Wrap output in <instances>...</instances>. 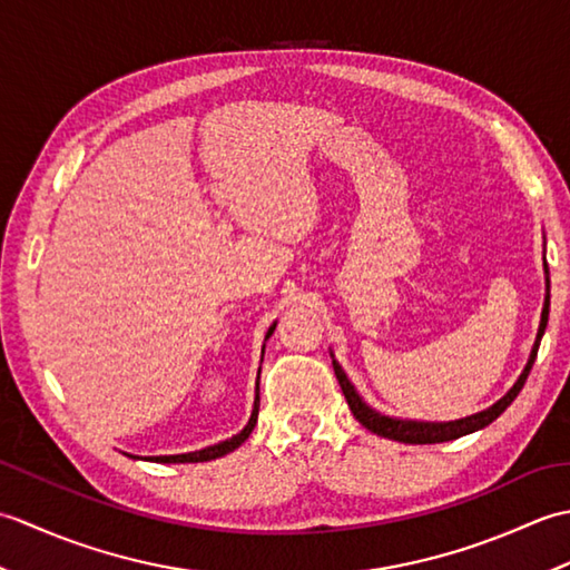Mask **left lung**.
<instances>
[{
	"mask_svg": "<svg viewBox=\"0 0 570 570\" xmlns=\"http://www.w3.org/2000/svg\"><path fill=\"white\" fill-rule=\"evenodd\" d=\"M543 269L549 274V266L547 259H543ZM547 323H549V278H547V301H543V311H541V323H539V333H537V341L534 347H531V355L524 372L519 374V380L514 382V386L510 392H507L500 402H494L490 409L480 411V414H472L465 419H458V421H443V423H433V421H406V419H394V416H384L380 411H374L370 404H365V399H362L355 390V384L347 380L345 370L341 367V362L333 357V370H335V377L341 382V390L347 399V406L353 411V416L365 426L367 431L382 435V439H390V441H399V443H411V445H426V443H443V441H455L460 435H468V433H475L480 429L490 426V423L498 419L502 411L510 406L517 394L522 392V386L529 377L531 365H534L537 353H539V343H541V335L547 331Z\"/></svg>",
	"mask_w": 570,
	"mask_h": 570,
	"instance_id": "obj_1",
	"label": "left lung"
}]
</instances>
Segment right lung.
I'll use <instances>...</instances> for the list:
<instances>
[{
	"mask_svg": "<svg viewBox=\"0 0 570 570\" xmlns=\"http://www.w3.org/2000/svg\"><path fill=\"white\" fill-rule=\"evenodd\" d=\"M276 328V323H272V328L266 331V337H269ZM264 337V341H266ZM264 355V350H262ZM257 416H259V377H257V396H254V409H252V416L247 421V426L242 429L237 435H233V439H227L223 443H215L210 448H203V451H196V453H180V455H154L149 460H156V463H205V460H215V458H223L227 453H233L235 448H239L242 443H245L249 439V433L254 431V426H257ZM147 460V458H144Z\"/></svg>",
	"mask_w": 570,
	"mask_h": 570,
	"instance_id": "obj_1",
	"label": "right lung"
}]
</instances>
